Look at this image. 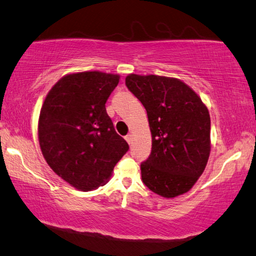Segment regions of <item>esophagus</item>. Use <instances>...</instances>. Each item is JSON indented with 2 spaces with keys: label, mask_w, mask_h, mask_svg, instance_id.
<instances>
[{
  "label": "esophagus",
  "mask_w": 256,
  "mask_h": 256,
  "mask_svg": "<svg viewBox=\"0 0 256 256\" xmlns=\"http://www.w3.org/2000/svg\"><path fill=\"white\" fill-rule=\"evenodd\" d=\"M124 140H126V142H128V144H130V142H132V136L130 135V134H128L127 136H124Z\"/></svg>",
  "instance_id": "34e87169"
}]
</instances>
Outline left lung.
Wrapping results in <instances>:
<instances>
[{"mask_svg":"<svg viewBox=\"0 0 256 256\" xmlns=\"http://www.w3.org/2000/svg\"><path fill=\"white\" fill-rule=\"evenodd\" d=\"M129 91L145 106L152 132L150 158L140 164L144 184L174 198L189 191L210 155V116L204 103L181 80L129 74Z\"/></svg>","mask_w":256,"mask_h":256,"instance_id":"obj_1","label":"left lung"}]
</instances>
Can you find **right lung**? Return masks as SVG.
Listing matches in <instances>:
<instances>
[{
  "label": "right lung",
  "instance_id": "right-lung-1",
  "mask_svg": "<svg viewBox=\"0 0 256 256\" xmlns=\"http://www.w3.org/2000/svg\"><path fill=\"white\" fill-rule=\"evenodd\" d=\"M118 74H67L48 92L38 121L39 145L47 164L75 189L104 186L129 146L116 132L106 102Z\"/></svg>",
  "mask_w": 256,
  "mask_h": 256
}]
</instances>
